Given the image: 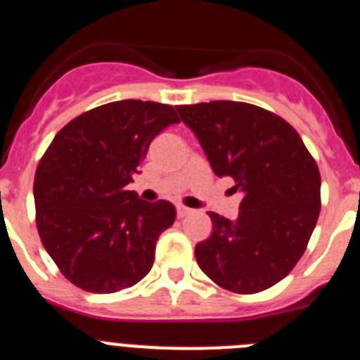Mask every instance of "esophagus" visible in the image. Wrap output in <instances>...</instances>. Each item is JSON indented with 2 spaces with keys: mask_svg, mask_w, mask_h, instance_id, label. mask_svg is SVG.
<instances>
[{
  "mask_svg": "<svg viewBox=\"0 0 360 360\" xmlns=\"http://www.w3.org/2000/svg\"><path fill=\"white\" fill-rule=\"evenodd\" d=\"M193 209H189V207H186V205H182V203H178L176 205V214L180 216V218H184V216H187V214H193Z\"/></svg>",
  "mask_w": 360,
  "mask_h": 360,
  "instance_id": "obj_1",
  "label": "esophagus"
}]
</instances>
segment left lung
<instances>
[{
	"label": "left lung",
	"instance_id": "left-lung-1",
	"mask_svg": "<svg viewBox=\"0 0 360 360\" xmlns=\"http://www.w3.org/2000/svg\"><path fill=\"white\" fill-rule=\"evenodd\" d=\"M218 176L243 198L236 219L209 212L212 232L196 245L200 269L225 290L256 294L292 272L321 212V174L290 124L236 101L176 106Z\"/></svg>",
	"mask_w": 360,
	"mask_h": 360
}]
</instances>
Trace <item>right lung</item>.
I'll return each instance as SVG.
<instances>
[{
	"label": "right lung",
	"mask_w": 360,
	"mask_h": 360,
	"mask_svg": "<svg viewBox=\"0 0 360 360\" xmlns=\"http://www.w3.org/2000/svg\"><path fill=\"white\" fill-rule=\"evenodd\" d=\"M176 122L169 104H103L70 120L41 157L34 178L37 231L75 287L111 294L151 270L158 236L176 211L165 200L144 202L126 186L153 139Z\"/></svg>",
	"instance_id": "add662e5"
}]
</instances>
